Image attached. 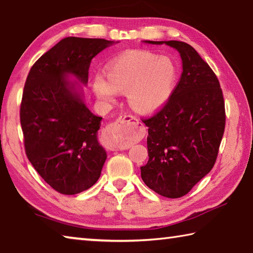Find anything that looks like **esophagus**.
Masks as SVG:
<instances>
[{"instance_id":"1","label":"esophagus","mask_w":253,"mask_h":253,"mask_svg":"<svg viewBox=\"0 0 253 253\" xmlns=\"http://www.w3.org/2000/svg\"><path fill=\"white\" fill-rule=\"evenodd\" d=\"M139 120L135 119L133 115L131 114H124L119 120H117V121L111 123L109 131L115 142V144L113 145V149L123 150L127 148L126 144L121 143V139L123 136L132 135L135 133L136 130L139 129Z\"/></svg>"}]
</instances>
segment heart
Here are the masks:
<instances>
[{"instance_id": "1", "label": "heart", "mask_w": 253, "mask_h": 253, "mask_svg": "<svg viewBox=\"0 0 253 253\" xmlns=\"http://www.w3.org/2000/svg\"><path fill=\"white\" fill-rule=\"evenodd\" d=\"M108 80L94 78V90L103 101H112L117 91L126 92L129 103L139 112H152L166 103L174 90L178 66L169 56L149 51H131L111 62Z\"/></svg>"}]
</instances>
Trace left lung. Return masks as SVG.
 <instances>
[{"label":"left lung","instance_id":"1","mask_svg":"<svg viewBox=\"0 0 253 253\" xmlns=\"http://www.w3.org/2000/svg\"><path fill=\"white\" fill-rule=\"evenodd\" d=\"M147 42L178 50L183 71L162 108L142 118L149 161L141 178L162 197L181 198L214 166L225 126L223 94L215 73L188 43Z\"/></svg>","mask_w":253,"mask_h":253}]
</instances>
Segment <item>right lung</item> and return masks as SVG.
<instances>
[{
  "label": "right lung",
  "instance_id": "right-lung-1",
  "mask_svg": "<svg viewBox=\"0 0 253 253\" xmlns=\"http://www.w3.org/2000/svg\"><path fill=\"white\" fill-rule=\"evenodd\" d=\"M112 43L65 38L35 62L26 78L20 108L26 157L61 194L91 188L106 159L96 138L102 118L86 108L65 75L87 83L92 59Z\"/></svg>",
  "mask_w": 253,
  "mask_h": 253
}]
</instances>
